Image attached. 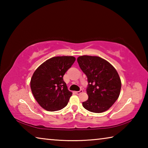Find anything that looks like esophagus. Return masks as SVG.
Masks as SVG:
<instances>
[{"mask_svg":"<svg viewBox=\"0 0 148 148\" xmlns=\"http://www.w3.org/2000/svg\"><path fill=\"white\" fill-rule=\"evenodd\" d=\"M82 92H83V90L82 89L79 90V91H76L75 92V93H76V95H79V94H81Z\"/></svg>","mask_w":148,"mask_h":148,"instance_id":"obj_1","label":"esophagus"}]
</instances>
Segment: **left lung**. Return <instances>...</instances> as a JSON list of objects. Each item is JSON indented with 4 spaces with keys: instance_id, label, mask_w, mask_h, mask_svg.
I'll use <instances>...</instances> for the list:
<instances>
[{
    "instance_id": "1",
    "label": "left lung",
    "mask_w": 148,
    "mask_h": 148,
    "mask_svg": "<svg viewBox=\"0 0 148 148\" xmlns=\"http://www.w3.org/2000/svg\"><path fill=\"white\" fill-rule=\"evenodd\" d=\"M77 61L88 82L89 98L82 102L84 108L94 113L106 111L117 101L121 91V82L116 70L99 57L83 56Z\"/></svg>"
}]
</instances>
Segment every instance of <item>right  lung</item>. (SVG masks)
<instances>
[{
	"label": "right lung",
	"mask_w": 148,
	"mask_h": 148,
	"mask_svg": "<svg viewBox=\"0 0 148 148\" xmlns=\"http://www.w3.org/2000/svg\"><path fill=\"white\" fill-rule=\"evenodd\" d=\"M76 60L72 56L54 57L34 71L31 88L40 106L47 111H57L66 106L72 92L69 91L63 76Z\"/></svg>",
	"instance_id": "obj_1"
}]
</instances>
